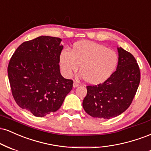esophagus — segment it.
I'll use <instances>...</instances> for the list:
<instances>
[{"label": "esophagus", "instance_id": "1", "mask_svg": "<svg viewBox=\"0 0 151 151\" xmlns=\"http://www.w3.org/2000/svg\"><path fill=\"white\" fill-rule=\"evenodd\" d=\"M79 86V83L77 82H74L73 83V88H77V87Z\"/></svg>", "mask_w": 151, "mask_h": 151}]
</instances>
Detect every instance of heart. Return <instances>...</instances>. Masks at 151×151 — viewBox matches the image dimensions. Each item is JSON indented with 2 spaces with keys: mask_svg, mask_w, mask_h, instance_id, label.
Returning <instances> with one entry per match:
<instances>
[{
  "mask_svg": "<svg viewBox=\"0 0 151 151\" xmlns=\"http://www.w3.org/2000/svg\"><path fill=\"white\" fill-rule=\"evenodd\" d=\"M59 61L65 77H71L81 65V77L89 84L97 85L104 82L112 75L117 66L118 55L102 44L81 41L74 44L71 52L67 49L62 51Z\"/></svg>",
  "mask_w": 151,
  "mask_h": 151,
  "instance_id": "1",
  "label": "heart"
}]
</instances>
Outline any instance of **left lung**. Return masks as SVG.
Returning <instances> with one entry per match:
<instances>
[{
	"mask_svg": "<svg viewBox=\"0 0 151 151\" xmlns=\"http://www.w3.org/2000/svg\"><path fill=\"white\" fill-rule=\"evenodd\" d=\"M116 70L104 83L89 85L83 107L87 114L95 118L109 119L121 114L132 104L139 88L141 73L134 56L118 48Z\"/></svg>",
	"mask_w": 151,
	"mask_h": 151,
	"instance_id": "8db88e82",
	"label": "left lung"
}]
</instances>
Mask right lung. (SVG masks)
I'll use <instances>...</instances> for the list:
<instances>
[{
  "label": "right lung",
  "instance_id": "1",
  "mask_svg": "<svg viewBox=\"0 0 151 151\" xmlns=\"http://www.w3.org/2000/svg\"><path fill=\"white\" fill-rule=\"evenodd\" d=\"M61 42L58 37L49 36L24 42L9 61L8 75L14 100L38 117L57 111L72 90L73 81L60 73Z\"/></svg>",
  "mask_w": 151,
  "mask_h": 151
}]
</instances>
